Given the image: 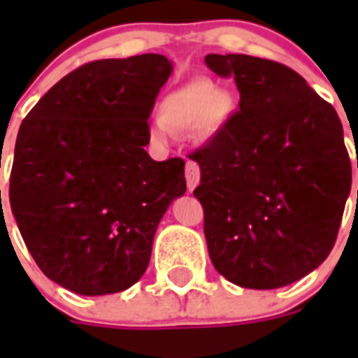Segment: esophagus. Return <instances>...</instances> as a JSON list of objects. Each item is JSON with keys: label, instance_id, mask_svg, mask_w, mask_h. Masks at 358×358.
<instances>
[{"label": "esophagus", "instance_id": "1", "mask_svg": "<svg viewBox=\"0 0 358 358\" xmlns=\"http://www.w3.org/2000/svg\"><path fill=\"white\" fill-rule=\"evenodd\" d=\"M199 181H201V170H199V164L194 163V161H189V163H186V185H188L189 192L199 185Z\"/></svg>", "mask_w": 358, "mask_h": 358}]
</instances>
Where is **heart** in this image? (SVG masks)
<instances>
[{
  "label": "heart",
  "mask_w": 358,
  "mask_h": 358,
  "mask_svg": "<svg viewBox=\"0 0 358 358\" xmlns=\"http://www.w3.org/2000/svg\"><path fill=\"white\" fill-rule=\"evenodd\" d=\"M235 113V98L206 77H195L169 91L157 103V118L150 129L152 140L164 143L169 132L213 138Z\"/></svg>",
  "instance_id": "1"
}]
</instances>
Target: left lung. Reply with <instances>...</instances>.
I'll list each match as a JSON object with an SVG mask.
<instances>
[{"mask_svg": "<svg viewBox=\"0 0 358 358\" xmlns=\"http://www.w3.org/2000/svg\"><path fill=\"white\" fill-rule=\"evenodd\" d=\"M204 62L235 75L240 91L238 113L194 154L210 258L243 289L290 285L327 260L339 233L352 189L343 123L280 62L242 53Z\"/></svg>", "mask_w": 358, "mask_h": 358, "instance_id": "left-lung-1", "label": "left lung"}]
</instances>
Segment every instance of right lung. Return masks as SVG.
<instances>
[{"label": "right lung", "instance_id": "right-lung-1", "mask_svg": "<svg viewBox=\"0 0 358 358\" xmlns=\"http://www.w3.org/2000/svg\"><path fill=\"white\" fill-rule=\"evenodd\" d=\"M173 71L159 53L103 59L66 75L17 132L10 206L36 264L80 296L127 290L177 197L185 161H154L148 116Z\"/></svg>", "mask_w": 358, "mask_h": 358}]
</instances>
